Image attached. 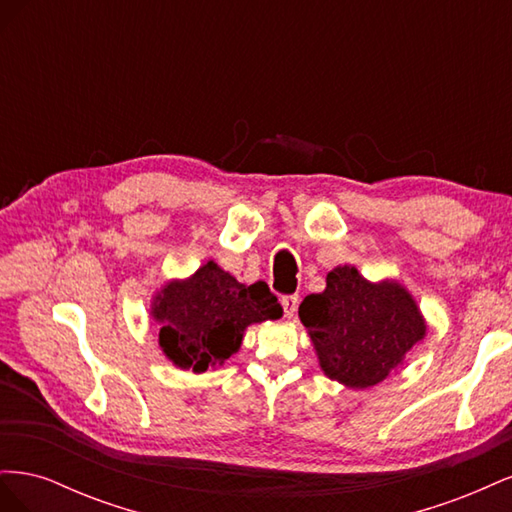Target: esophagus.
<instances>
[{
  "label": "esophagus",
  "mask_w": 512,
  "mask_h": 512,
  "mask_svg": "<svg viewBox=\"0 0 512 512\" xmlns=\"http://www.w3.org/2000/svg\"><path fill=\"white\" fill-rule=\"evenodd\" d=\"M282 307H284V314L286 318H292L297 314V307H299V294H286V297L280 299Z\"/></svg>",
  "instance_id": "esophagus-1"
}]
</instances>
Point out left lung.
<instances>
[{
  "instance_id": "1",
  "label": "left lung",
  "mask_w": 512,
  "mask_h": 512,
  "mask_svg": "<svg viewBox=\"0 0 512 512\" xmlns=\"http://www.w3.org/2000/svg\"><path fill=\"white\" fill-rule=\"evenodd\" d=\"M299 318L324 374L350 389H367L389 378L427 331L404 286L371 284L348 265L327 275L324 292L303 299Z\"/></svg>"
}]
</instances>
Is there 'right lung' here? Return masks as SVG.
Returning <instances> with one entry per match:
<instances>
[{
	"instance_id": "obj_1",
	"label": "right lung",
	"mask_w": 512,
	"mask_h": 512,
	"mask_svg": "<svg viewBox=\"0 0 512 512\" xmlns=\"http://www.w3.org/2000/svg\"><path fill=\"white\" fill-rule=\"evenodd\" d=\"M151 314L162 324L160 346L168 359L200 374L235 354L250 324L280 318L282 305L265 282L239 284L211 260L190 280L170 282Z\"/></svg>"
}]
</instances>
